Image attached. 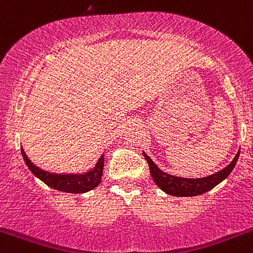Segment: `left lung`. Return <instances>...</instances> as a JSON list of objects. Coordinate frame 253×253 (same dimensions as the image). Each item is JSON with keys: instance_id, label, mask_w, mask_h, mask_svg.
Listing matches in <instances>:
<instances>
[{"instance_id": "obj_1", "label": "left lung", "mask_w": 253, "mask_h": 253, "mask_svg": "<svg viewBox=\"0 0 253 253\" xmlns=\"http://www.w3.org/2000/svg\"><path fill=\"white\" fill-rule=\"evenodd\" d=\"M144 157L148 161L150 173H151L152 179H154L155 184L162 191H165L167 194L174 197H193L203 194L208 191L212 190L215 186H217L220 182L223 181L227 176L229 175L230 171L233 170L237 165V161L239 158L240 150L235 157L233 158L232 162L227 166L226 168L221 169L217 173H213L211 175L205 177H198V179H187V177H180L174 176L170 174L165 173L161 170L160 168L155 165L154 161L150 158L145 152L143 151Z\"/></svg>"}]
</instances>
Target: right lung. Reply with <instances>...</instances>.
<instances>
[{"label": "right lung", "instance_id": "obj_1", "mask_svg": "<svg viewBox=\"0 0 253 253\" xmlns=\"http://www.w3.org/2000/svg\"><path fill=\"white\" fill-rule=\"evenodd\" d=\"M21 154H23L24 161L26 166L29 167L30 170L35 176L42 180L45 185L49 187L54 188V190L61 191V192L67 193H85L88 191L93 190L99 185L102 180V174H103L104 167V155L99 157L97 161L96 166L90 170L85 171V173H50V171L43 170V169L33 165L27 155L25 154L24 149L21 148Z\"/></svg>", "mask_w": 253, "mask_h": 253}]
</instances>
